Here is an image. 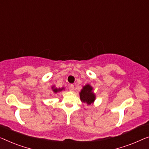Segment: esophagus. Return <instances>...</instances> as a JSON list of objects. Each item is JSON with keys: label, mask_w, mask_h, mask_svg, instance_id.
<instances>
[{"label": "esophagus", "mask_w": 149, "mask_h": 149, "mask_svg": "<svg viewBox=\"0 0 149 149\" xmlns=\"http://www.w3.org/2000/svg\"><path fill=\"white\" fill-rule=\"evenodd\" d=\"M69 89H70V92H73V91L74 90V86L73 85V84H71V85L70 86V88H69Z\"/></svg>", "instance_id": "esophagus-1"}]
</instances>
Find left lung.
I'll use <instances>...</instances> for the list:
<instances>
[{
  "mask_svg": "<svg viewBox=\"0 0 149 149\" xmlns=\"http://www.w3.org/2000/svg\"><path fill=\"white\" fill-rule=\"evenodd\" d=\"M79 97L82 103L86 104L88 106L92 105L96 100V94L94 92V89L90 84H86L79 92Z\"/></svg>",
  "mask_w": 149,
  "mask_h": 149,
  "instance_id": "obj_1",
  "label": "left lung"
}]
</instances>
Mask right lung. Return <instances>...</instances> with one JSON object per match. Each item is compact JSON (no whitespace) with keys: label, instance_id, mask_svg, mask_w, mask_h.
<instances>
[{"label":"right lung","instance_id":"1","mask_svg":"<svg viewBox=\"0 0 149 149\" xmlns=\"http://www.w3.org/2000/svg\"><path fill=\"white\" fill-rule=\"evenodd\" d=\"M52 90H53V93H55V94H56V93L60 92H61L62 90H65V88H64V87H62V88H57L55 87V86H53L52 87Z\"/></svg>","mask_w":149,"mask_h":149}]
</instances>
